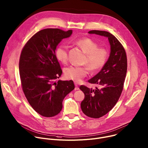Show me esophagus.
I'll use <instances>...</instances> for the list:
<instances>
[{"mask_svg": "<svg viewBox=\"0 0 148 148\" xmlns=\"http://www.w3.org/2000/svg\"><path fill=\"white\" fill-rule=\"evenodd\" d=\"M75 90H79V87H78V85H77V83H75Z\"/></svg>", "mask_w": 148, "mask_h": 148, "instance_id": "esophagus-1", "label": "esophagus"}]
</instances>
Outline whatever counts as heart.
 <instances>
[{"instance_id": "1", "label": "heart", "mask_w": 148, "mask_h": 148, "mask_svg": "<svg viewBox=\"0 0 148 148\" xmlns=\"http://www.w3.org/2000/svg\"><path fill=\"white\" fill-rule=\"evenodd\" d=\"M75 43L86 54L83 62V64L86 65L69 66L65 69L64 74L67 79L79 82L88 73L89 69L92 72H96L105 65L109 58V51L105 48L99 47L98 43L89 38L78 39ZM55 56L59 62L66 63L68 61L67 47L64 45L58 46L55 51Z\"/></svg>"}]
</instances>
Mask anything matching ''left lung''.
<instances>
[{
	"label": "left lung",
	"mask_w": 148,
	"mask_h": 148,
	"mask_svg": "<svg viewBox=\"0 0 148 148\" xmlns=\"http://www.w3.org/2000/svg\"><path fill=\"white\" fill-rule=\"evenodd\" d=\"M88 33L107 37L110 45V56L106 63L88 80L89 83L97 84L100 87L95 90L85 85L79 87L85 94L81 104L83 113L88 117L99 118L111 110L121 96L127 73V58L123 45L109 32L91 30Z\"/></svg>",
	"instance_id": "1"
}]
</instances>
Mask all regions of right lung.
I'll use <instances>...</instances> for the list:
<instances>
[{
	"label": "right lung",
	"mask_w": 148,
	"mask_h": 148,
	"mask_svg": "<svg viewBox=\"0 0 148 148\" xmlns=\"http://www.w3.org/2000/svg\"><path fill=\"white\" fill-rule=\"evenodd\" d=\"M72 30L45 29L24 46L19 61L22 89L32 108L40 115L53 117L61 112L63 101L75 88L73 81H58L62 70L55 56L58 43Z\"/></svg>",
	"instance_id": "right-lung-1"
}]
</instances>
